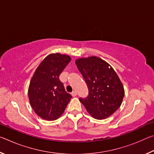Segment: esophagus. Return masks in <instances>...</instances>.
<instances>
[{
  "label": "esophagus",
  "mask_w": 154,
  "mask_h": 154,
  "mask_svg": "<svg viewBox=\"0 0 154 154\" xmlns=\"http://www.w3.org/2000/svg\"><path fill=\"white\" fill-rule=\"evenodd\" d=\"M71 95L73 96H77V92H76V91H72V92H71Z\"/></svg>",
  "instance_id": "esophagus-1"
}]
</instances>
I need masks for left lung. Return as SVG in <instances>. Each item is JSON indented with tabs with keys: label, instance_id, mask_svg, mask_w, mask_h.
I'll use <instances>...</instances> for the list:
<instances>
[{
	"label": "left lung",
	"instance_id": "left-lung-1",
	"mask_svg": "<svg viewBox=\"0 0 154 154\" xmlns=\"http://www.w3.org/2000/svg\"><path fill=\"white\" fill-rule=\"evenodd\" d=\"M88 88V96L79 100L93 118H108L120 106L124 96L123 85L107 62L96 56L75 61Z\"/></svg>",
	"mask_w": 154,
	"mask_h": 154
}]
</instances>
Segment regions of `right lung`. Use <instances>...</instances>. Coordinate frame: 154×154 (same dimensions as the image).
I'll list each match as a JSON object with an SVG mask.
<instances>
[{
	"label": "right lung",
	"instance_id": "add662e5",
	"mask_svg": "<svg viewBox=\"0 0 154 154\" xmlns=\"http://www.w3.org/2000/svg\"><path fill=\"white\" fill-rule=\"evenodd\" d=\"M71 60L69 56L50 54L34 73L28 88V98L33 110L40 118L46 120L58 119L72 98L59 79Z\"/></svg>",
	"mask_w": 154,
	"mask_h": 154
}]
</instances>
